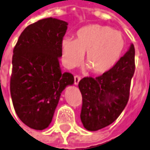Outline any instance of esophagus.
I'll use <instances>...</instances> for the list:
<instances>
[{"mask_svg":"<svg viewBox=\"0 0 150 150\" xmlns=\"http://www.w3.org/2000/svg\"><path fill=\"white\" fill-rule=\"evenodd\" d=\"M80 80H81V77H80V76H75V77H74V83H75L76 85H78Z\"/></svg>","mask_w":150,"mask_h":150,"instance_id":"esophagus-1","label":"esophagus"}]
</instances>
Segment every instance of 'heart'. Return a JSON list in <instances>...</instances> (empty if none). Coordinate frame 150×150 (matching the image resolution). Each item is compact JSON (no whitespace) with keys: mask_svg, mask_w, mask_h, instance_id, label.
Segmentation results:
<instances>
[{"mask_svg":"<svg viewBox=\"0 0 150 150\" xmlns=\"http://www.w3.org/2000/svg\"><path fill=\"white\" fill-rule=\"evenodd\" d=\"M61 45L67 67L79 64L85 53L88 67L99 74L109 71L118 62L123 53L125 40L121 32L110 27L90 24L78 30L75 40L64 38Z\"/></svg>","mask_w":150,"mask_h":150,"instance_id":"heart-1","label":"heart"}]
</instances>
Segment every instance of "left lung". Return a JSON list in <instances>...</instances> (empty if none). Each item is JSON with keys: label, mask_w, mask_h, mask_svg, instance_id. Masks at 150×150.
<instances>
[{"label": "left lung", "mask_w": 150, "mask_h": 150, "mask_svg": "<svg viewBox=\"0 0 150 150\" xmlns=\"http://www.w3.org/2000/svg\"><path fill=\"white\" fill-rule=\"evenodd\" d=\"M135 49L129 50L109 71L97 78L80 80L83 97L80 118L88 131H98L114 122L129 99L131 80L135 71Z\"/></svg>", "instance_id": "1"}]
</instances>
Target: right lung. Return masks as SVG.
I'll list each match as a JSON object with an SVG mask.
<instances>
[{"label":"right lung","mask_w":150,"mask_h":150,"mask_svg":"<svg viewBox=\"0 0 150 150\" xmlns=\"http://www.w3.org/2000/svg\"><path fill=\"white\" fill-rule=\"evenodd\" d=\"M68 23L48 18L22 32L13 50L10 91L19 119L35 130L49 127L62 92L74 83L59 58Z\"/></svg>","instance_id":"right-lung-1"}]
</instances>
